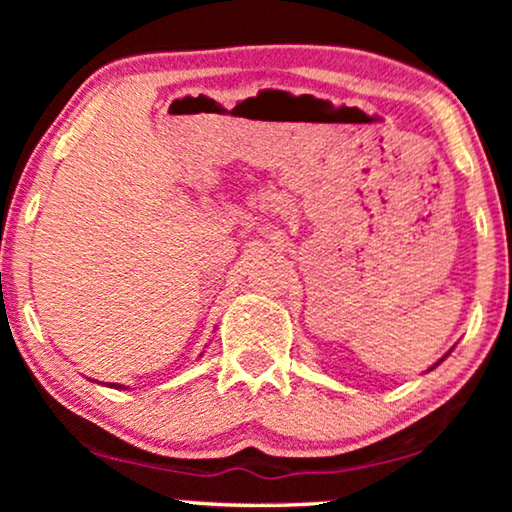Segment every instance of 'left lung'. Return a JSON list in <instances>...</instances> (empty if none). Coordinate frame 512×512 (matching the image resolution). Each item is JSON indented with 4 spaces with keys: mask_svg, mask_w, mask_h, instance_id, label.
I'll return each instance as SVG.
<instances>
[{
    "mask_svg": "<svg viewBox=\"0 0 512 512\" xmlns=\"http://www.w3.org/2000/svg\"><path fill=\"white\" fill-rule=\"evenodd\" d=\"M443 359H445V356H443ZM443 359H440V361H443ZM440 361H438V363H440ZM438 363H436V366H438ZM436 366H433V368H436ZM433 368H429V370H433Z\"/></svg>",
    "mask_w": 512,
    "mask_h": 512,
    "instance_id": "1",
    "label": "left lung"
}]
</instances>
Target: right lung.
I'll use <instances>...</instances> for the list:
<instances>
[{
    "mask_svg": "<svg viewBox=\"0 0 512 512\" xmlns=\"http://www.w3.org/2000/svg\"><path fill=\"white\" fill-rule=\"evenodd\" d=\"M109 387H116V389H125V387H121V384H109Z\"/></svg>",
    "mask_w": 512,
    "mask_h": 512,
    "instance_id": "1",
    "label": "right lung"
}]
</instances>
